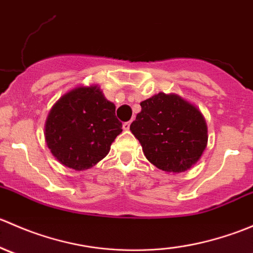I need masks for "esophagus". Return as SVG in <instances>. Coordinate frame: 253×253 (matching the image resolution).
<instances>
[{
  "label": "esophagus",
  "mask_w": 253,
  "mask_h": 253,
  "mask_svg": "<svg viewBox=\"0 0 253 253\" xmlns=\"http://www.w3.org/2000/svg\"><path fill=\"white\" fill-rule=\"evenodd\" d=\"M129 125H131V122H124V125H122V128H124L125 131H128Z\"/></svg>",
  "instance_id": "34e87169"
}]
</instances>
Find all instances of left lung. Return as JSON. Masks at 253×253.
Masks as SVG:
<instances>
[{
  "instance_id": "8db88e82",
  "label": "left lung",
  "mask_w": 253,
  "mask_h": 253,
  "mask_svg": "<svg viewBox=\"0 0 253 253\" xmlns=\"http://www.w3.org/2000/svg\"><path fill=\"white\" fill-rule=\"evenodd\" d=\"M141 106L129 129L145 158L158 169L175 174L195 165L208 141L201 111L181 96L165 93L142 101Z\"/></svg>"
}]
</instances>
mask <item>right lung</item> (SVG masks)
Listing matches in <instances>:
<instances>
[{
  "label": "right lung",
  "mask_w": 253,
  "mask_h": 253,
  "mask_svg": "<svg viewBox=\"0 0 253 253\" xmlns=\"http://www.w3.org/2000/svg\"><path fill=\"white\" fill-rule=\"evenodd\" d=\"M121 132L115 105L98 85L78 86L61 96L45 124V139L53 157L77 171L104 159Z\"/></svg>",
  "instance_id": "1"
}]
</instances>
